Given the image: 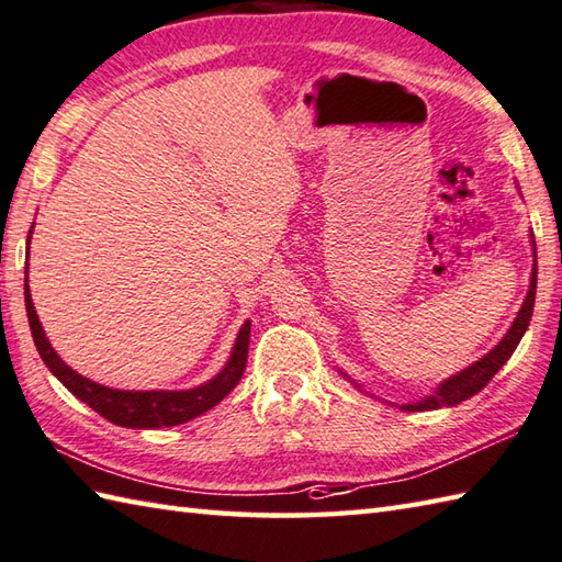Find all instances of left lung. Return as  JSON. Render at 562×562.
I'll list each match as a JSON object with an SVG mask.
<instances>
[{
  "label": "left lung",
  "instance_id": "1",
  "mask_svg": "<svg viewBox=\"0 0 562 562\" xmlns=\"http://www.w3.org/2000/svg\"><path fill=\"white\" fill-rule=\"evenodd\" d=\"M517 189H519V184H517ZM519 196H521V191H519ZM529 237H531L529 243H531V251H533L529 291H526L524 303H521V307H519L517 317H514V323L509 325L507 335L502 337V339L497 341V345L485 353V357H480V359L473 361L471 366H465L463 371H458V373L446 378V381H441L437 387H434V391H431L429 395L419 397V400H412V403H391V405H395V407H400V409H405V412H427V409H439V407H456V405H461L463 400L473 397L475 393L483 391V387L492 381V378H495V373L502 369V366H505V363L509 361L514 349L519 347L521 337L526 335V329H529L531 315H533L536 281H538V261H536V239H533V233H531ZM337 371H339L341 375H345L353 387H359L361 393H369V391H363V385H359L357 381H353V378H351L347 371H341V369H337ZM385 403H387V400H385Z\"/></svg>",
  "mask_w": 562,
  "mask_h": 562
}]
</instances>
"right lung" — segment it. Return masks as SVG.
Masks as SVG:
<instances>
[{"mask_svg":"<svg viewBox=\"0 0 562 562\" xmlns=\"http://www.w3.org/2000/svg\"><path fill=\"white\" fill-rule=\"evenodd\" d=\"M33 225L26 239L29 245H31ZM24 273H26L24 277L26 315H29L33 341H36V349L41 353L43 363L48 366L50 373L77 400H82L85 405L99 412L101 417L113 422V425L128 427V429H162V427L184 425V422L196 419L203 415V412L213 409L227 393L233 391L245 373L249 331H251L249 319H245V325L239 327L235 345L231 349V357H227L223 369L196 387H187V391H121V387H109L91 381V378L70 369V366L60 359V353L53 349L50 339L45 337V329L41 325L36 307H33V297L29 289V265Z\"/></svg>","mask_w":562,"mask_h":562,"instance_id":"1","label":"right lung"}]
</instances>
